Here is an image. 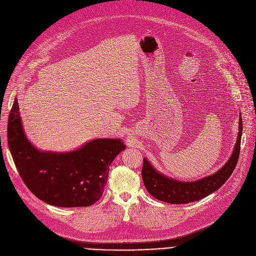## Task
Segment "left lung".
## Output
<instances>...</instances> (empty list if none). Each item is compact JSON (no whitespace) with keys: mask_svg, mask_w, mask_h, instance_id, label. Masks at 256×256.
Wrapping results in <instances>:
<instances>
[{"mask_svg":"<svg viewBox=\"0 0 256 256\" xmlns=\"http://www.w3.org/2000/svg\"><path fill=\"white\" fill-rule=\"evenodd\" d=\"M242 136V118H239V132L235 147L228 162L216 173L196 181H179L158 172L150 162L144 158L142 178L144 184L155 198L172 204H188L200 200L220 188L233 173L240 153Z\"/></svg>","mask_w":256,"mask_h":256,"instance_id":"8db88e82","label":"left lung"}]
</instances>
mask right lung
Listing matches in <instances>:
<instances>
[{
	"instance_id": "obj_1",
	"label": "right lung",
	"mask_w": 256,
	"mask_h": 256,
	"mask_svg": "<svg viewBox=\"0 0 256 256\" xmlns=\"http://www.w3.org/2000/svg\"><path fill=\"white\" fill-rule=\"evenodd\" d=\"M8 144L29 190L42 202L64 208L89 206L103 194L109 166L126 149L120 138H96L68 153L36 149L27 138L18 100L8 120Z\"/></svg>"
}]
</instances>
